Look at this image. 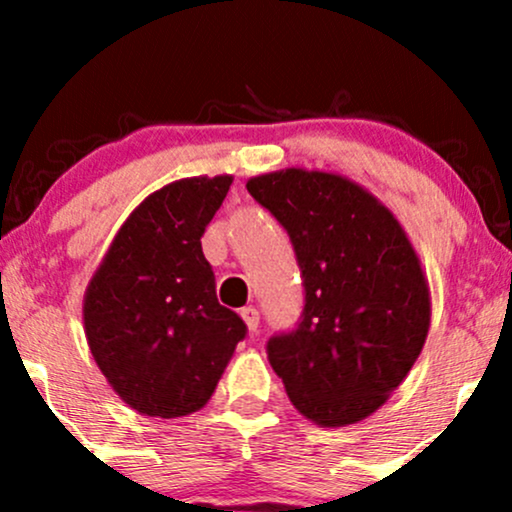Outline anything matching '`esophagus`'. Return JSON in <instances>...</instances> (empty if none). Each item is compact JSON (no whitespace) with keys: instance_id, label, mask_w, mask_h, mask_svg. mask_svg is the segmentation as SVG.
I'll use <instances>...</instances> for the list:
<instances>
[{"instance_id":"esophagus-1","label":"esophagus","mask_w":512,"mask_h":512,"mask_svg":"<svg viewBox=\"0 0 512 512\" xmlns=\"http://www.w3.org/2000/svg\"><path fill=\"white\" fill-rule=\"evenodd\" d=\"M240 317H243L245 327H248L250 332H257V327H260V313H257V308L248 305V308L240 310Z\"/></svg>"}]
</instances>
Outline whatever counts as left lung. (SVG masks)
<instances>
[{"label": "left lung", "instance_id": "obj_1", "mask_svg": "<svg viewBox=\"0 0 512 512\" xmlns=\"http://www.w3.org/2000/svg\"><path fill=\"white\" fill-rule=\"evenodd\" d=\"M248 192L289 231L303 320L267 344L291 404L322 428L358 424L402 385L431 327V289L397 216L339 173L284 168Z\"/></svg>", "mask_w": 512, "mask_h": 512}]
</instances>
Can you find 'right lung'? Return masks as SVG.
<instances>
[{
  "instance_id": "right-lung-1",
  "label": "right lung",
  "mask_w": 512,
  "mask_h": 512,
  "mask_svg": "<svg viewBox=\"0 0 512 512\" xmlns=\"http://www.w3.org/2000/svg\"><path fill=\"white\" fill-rule=\"evenodd\" d=\"M233 175L151 192L127 216L84 293L93 361L127 407L178 419L214 395L245 322L216 298L202 236Z\"/></svg>"
}]
</instances>
